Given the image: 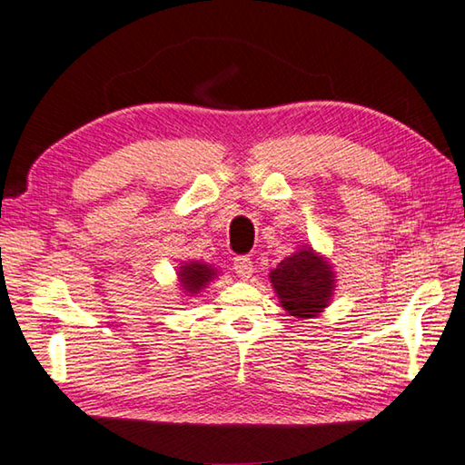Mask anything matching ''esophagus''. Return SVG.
<instances>
[{
	"label": "esophagus",
	"instance_id": "obj_1",
	"mask_svg": "<svg viewBox=\"0 0 465 465\" xmlns=\"http://www.w3.org/2000/svg\"><path fill=\"white\" fill-rule=\"evenodd\" d=\"M233 271L238 277L242 279H248L252 271H254V264H252V258L250 256H235L233 258Z\"/></svg>",
	"mask_w": 465,
	"mask_h": 465
}]
</instances>
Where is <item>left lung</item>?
Returning a JSON list of instances; mask_svg holds the SVG:
<instances>
[{
  "instance_id": "1",
  "label": "left lung",
  "mask_w": 465,
  "mask_h": 465,
  "mask_svg": "<svg viewBox=\"0 0 465 465\" xmlns=\"http://www.w3.org/2000/svg\"><path fill=\"white\" fill-rule=\"evenodd\" d=\"M274 293L289 316L316 318L328 308L336 279L332 266L318 252L303 246L271 271Z\"/></svg>"
}]
</instances>
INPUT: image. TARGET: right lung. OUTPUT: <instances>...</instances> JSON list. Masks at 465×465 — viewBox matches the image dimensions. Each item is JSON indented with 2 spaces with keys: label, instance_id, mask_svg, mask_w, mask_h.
<instances>
[{
  "label": "right lung",
  "instance_id": "obj_1",
  "mask_svg": "<svg viewBox=\"0 0 465 465\" xmlns=\"http://www.w3.org/2000/svg\"><path fill=\"white\" fill-rule=\"evenodd\" d=\"M215 277H217V271L213 269V266L199 262V261L184 262L183 266H178V281L186 295H196L201 289L207 287Z\"/></svg>",
  "mask_w": 465,
  "mask_h": 465
}]
</instances>
